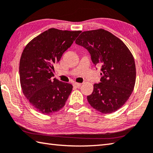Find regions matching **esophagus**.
<instances>
[{
    "label": "esophagus",
    "mask_w": 153,
    "mask_h": 153,
    "mask_svg": "<svg viewBox=\"0 0 153 153\" xmlns=\"http://www.w3.org/2000/svg\"><path fill=\"white\" fill-rule=\"evenodd\" d=\"M74 87L75 88H79L80 87V85H81V84H79V83H76V82H74L73 84Z\"/></svg>",
    "instance_id": "1"
}]
</instances>
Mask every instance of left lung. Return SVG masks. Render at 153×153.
Here are the masks:
<instances>
[{
  "label": "left lung",
  "instance_id": "left-lung-1",
  "mask_svg": "<svg viewBox=\"0 0 153 153\" xmlns=\"http://www.w3.org/2000/svg\"><path fill=\"white\" fill-rule=\"evenodd\" d=\"M90 53L91 62L101 65L100 83L87 96L91 107L104 114L115 112L131 95L136 81L134 57L126 45L104 29L84 31L76 41ZM97 69V68H96Z\"/></svg>",
  "mask_w": 153,
  "mask_h": 153
}]
</instances>
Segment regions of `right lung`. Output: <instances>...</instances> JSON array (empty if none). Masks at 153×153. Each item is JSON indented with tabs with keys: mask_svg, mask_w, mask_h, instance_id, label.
Masks as SVG:
<instances>
[{
	"mask_svg": "<svg viewBox=\"0 0 153 153\" xmlns=\"http://www.w3.org/2000/svg\"><path fill=\"white\" fill-rule=\"evenodd\" d=\"M81 30L51 28L27 44L22 53L19 74L22 90L33 108L51 114L64 106L73 85L54 76V65L72 45Z\"/></svg>",
	"mask_w": 153,
	"mask_h": 153,
	"instance_id": "right-lung-1",
	"label": "right lung"
}]
</instances>
